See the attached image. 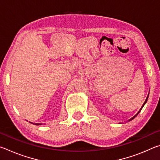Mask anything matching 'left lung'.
<instances>
[{
	"label": "left lung",
	"instance_id": "left-lung-1",
	"mask_svg": "<svg viewBox=\"0 0 160 160\" xmlns=\"http://www.w3.org/2000/svg\"><path fill=\"white\" fill-rule=\"evenodd\" d=\"M148 97H147V99H146V100H145V102H144V104H142V107H141V109H140L139 110V112H138V113H136V114H135V116H133V117H132V118H131V119H130V120H129V121H131V120H132V119H133V118H134L135 117V116H137L138 114V113H139L140 112V111H141V109H142V107H144V105H145V104H146V102H147V101H148Z\"/></svg>",
	"mask_w": 160,
	"mask_h": 160
}]
</instances>
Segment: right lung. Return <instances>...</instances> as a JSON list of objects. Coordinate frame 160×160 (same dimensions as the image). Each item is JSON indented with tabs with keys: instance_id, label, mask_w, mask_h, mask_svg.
<instances>
[{
	"instance_id": "1",
	"label": "right lung",
	"mask_w": 160,
	"mask_h": 160,
	"mask_svg": "<svg viewBox=\"0 0 160 160\" xmlns=\"http://www.w3.org/2000/svg\"><path fill=\"white\" fill-rule=\"evenodd\" d=\"M31 123V122H30ZM32 124H35V125H39V124H40V125H42V123H32Z\"/></svg>"
}]
</instances>
